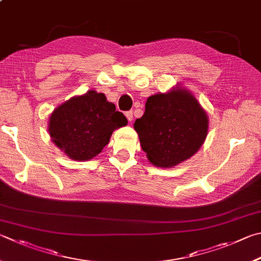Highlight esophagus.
Listing matches in <instances>:
<instances>
[{
	"label": "esophagus",
	"instance_id": "esophagus-1",
	"mask_svg": "<svg viewBox=\"0 0 261 261\" xmlns=\"http://www.w3.org/2000/svg\"><path fill=\"white\" fill-rule=\"evenodd\" d=\"M125 116L127 118V121L131 122L132 120H134V115H132V112L129 111V112H125Z\"/></svg>",
	"mask_w": 261,
	"mask_h": 261
}]
</instances>
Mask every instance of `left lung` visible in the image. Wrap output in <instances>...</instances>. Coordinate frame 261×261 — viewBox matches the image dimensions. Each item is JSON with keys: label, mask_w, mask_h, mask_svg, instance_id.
Returning a JSON list of instances; mask_svg holds the SVG:
<instances>
[{"label": "left lung", "mask_w": 261, "mask_h": 261, "mask_svg": "<svg viewBox=\"0 0 261 261\" xmlns=\"http://www.w3.org/2000/svg\"><path fill=\"white\" fill-rule=\"evenodd\" d=\"M135 130L151 164L172 168L196 153L209 127L205 111L196 98L180 87L147 99L145 113Z\"/></svg>", "instance_id": "obj_1"}]
</instances>
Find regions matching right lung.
Wrapping results in <instances>:
<instances>
[{"mask_svg":"<svg viewBox=\"0 0 261 261\" xmlns=\"http://www.w3.org/2000/svg\"><path fill=\"white\" fill-rule=\"evenodd\" d=\"M127 124L103 93L90 90L57 107L49 118V134L55 145L75 161L93 159L111 139L113 131Z\"/></svg>","mask_w":261,"mask_h":261,"instance_id":"right-lung-1","label":"right lung"}]
</instances>
